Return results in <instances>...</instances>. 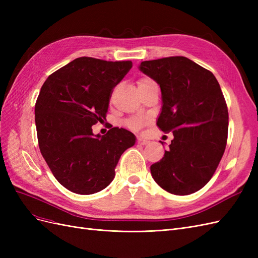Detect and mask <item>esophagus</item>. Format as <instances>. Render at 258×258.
I'll return each instance as SVG.
<instances>
[{
	"label": "esophagus",
	"mask_w": 258,
	"mask_h": 258,
	"mask_svg": "<svg viewBox=\"0 0 258 258\" xmlns=\"http://www.w3.org/2000/svg\"><path fill=\"white\" fill-rule=\"evenodd\" d=\"M148 142V140H146V139H144V138H142V137H140V138H138V143L139 144H141V145H146Z\"/></svg>",
	"instance_id": "esophagus-1"
}]
</instances>
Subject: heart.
Instances as JSON below:
<instances>
[{"label": "heart", "instance_id": "heart-1", "mask_svg": "<svg viewBox=\"0 0 258 258\" xmlns=\"http://www.w3.org/2000/svg\"><path fill=\"white\" fill-rule=\"evenodd\" d=\"M152 82H153L152 80L146 79V77L145 79H141L138 82V87H140V86H142V85H146L148 83H152ZM141 124H142V120H140V119H132V120L128 121V126L131 128H135V129L141 127Z\"/></svg>", "mask_w": 258, "mask_h": 258}]
</instances>
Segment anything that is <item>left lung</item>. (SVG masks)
<instances>
[{"label":"left lung","instance_id":"obj_1","mask_svg":"<svg viewBox=\"0 0 258 258\" xmlns=\"http://www.w3.org/2000/svg\"><path fill=\"white\" fill-rule=\"evenodd\" d=\"M139 70L159 85L157 126L174 137L162 159L151 166L152 176L171 194L198 191L213 176L227 143L228 110L220 84L186 57L143 61Z\"/></svg>","mask_w":258,"mask_h":258}]
</instances>
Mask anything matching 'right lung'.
<instances>
[{"label": "right lung", "mask_w": 258, "mask_h": 258, "mask_svg": "<svg viewBox=\"0 0 258 258\" xmlns=\"http://www.w3.org/2000/svg\"><path fill=\"white\" fill-rule=\"evenodd\" d=\"M131 68V61L81 57L42 86L35 103L38 146L53 176L70 191L104 189L121 154L136 143V136L122 128L104 136L92 132L93 124L106 120L112 90Z\"/></svg>", "instance_id": "1"}]
</instances>
